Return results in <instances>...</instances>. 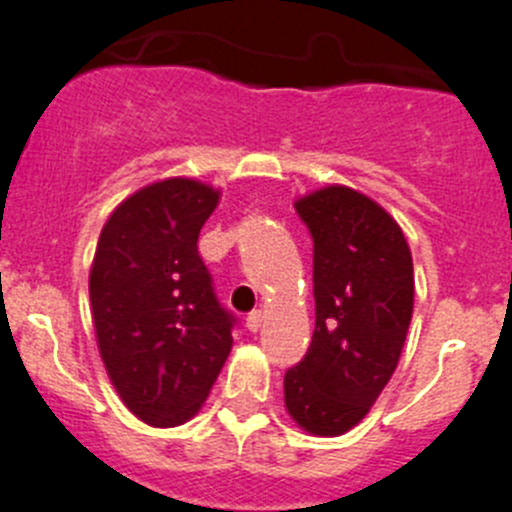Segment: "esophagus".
<instances>
[{"instance_id": "1", "label": "esophagus", "mask_w": 512, "mask_h": 512, "mask_svg": "<svg viewBox=\"0 0 512 512\" xmlns=\"http://www.w3.org/2000/svg\"><path fill=\"white\" fill-rule=\"evenodd\" d=\"M245 327L250 329V332H257V329L262 327V312H260V309H255V312H250V314H247V319H245Z\"/></svg>"}]
</instances>
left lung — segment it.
<instances>
[{"label":"left lung","instance_id":"left-lung-1","mask_svg":"<svg viewBox=\"0 0 512 512\" xmlns=\"http://www.w3.org/2000/svg\"><path fill=\"white\" fill-rule=\"evenodd\" d=\"M314 242V334L285 374L289 416L314 436H342L389 384L414 312V262L381 205L347 185L294 203Z\"/></svg>","mask_w":512,"mask_h":512}]
</instances>
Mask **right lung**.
Instances as JSON below:
<instances>
[{
	"instance_id": "obj_1",
	"label": "right lung",
	"mask_w": 512,
	"mask_h": 512,
	"mask_svg": "<svg viewBox=\"0 0 512 512\" xmlns=\"http://www.w3.org/2000/svg\"><path fill=\"white\" fill-rule=\"evenodd\" d=\"M220 190L190 178L146 185L103 225L89 294L98 352L123 404L151 426L198 414L237 319L198 255Z\"/></svg>"
}]
</instances>
